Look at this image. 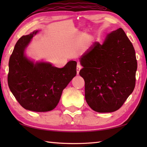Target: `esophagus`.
Masks as SVG:
<instances>
[{"mask_svg": "<svg viewBox=\"0 0 147 147\" xmlns=\"http://www.w3.org/2000/svg\"><path fill=\"white\" fill-rule=\"evenodd\" d=\"M81 69H82V66H81V65L79 64H78V65H77V68H76V69H77V74H79V72H80Z\"/></svg>", "mask_w": 147, "mask_h": 147, "instance_id": "1", "label": "esophagus"}]
</instances>
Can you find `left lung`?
I'll return each mask as SVG.
<instances>
[{
	"label": "left lung",
	"instance_id": "8db88e82",
	"mask_svg": "<svg viewBox=\"0 0 147 147\" xmlns=\"http://www.w3.org/2000/svg\"><path fill=\"white\" fill-rule=\"evenodd\" d=\"M85 99L93 111L118 110L135 87L137 61L133 44L122 28L96 42L80 59Z\"/></svg>",
	"mask_w": 147,
	"mask_h": 147
}]
</instances>
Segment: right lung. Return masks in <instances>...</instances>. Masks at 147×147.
I'll list each match as a JSON object with an SVG mask.
<instances>
[{
	"label": "right lung",
	"mask_w": 147,
	"mask_h": 147,
	"mask_svg": "<svg viewBox=\"0 0 147 147\" xmlns=\"http://www.w3.org/2000/svg\"><path fill=\"white\" fill-rule=\"evenodd\" d=\"M37 31L22 36L16 43L9 59L8 85L20 104L35 112L52 111L57 105L62 90L76 74V61L62 68L45 62L34 64L24 54Z\"/></svg>",
	"instance_id": "1"
}]
</instances>
